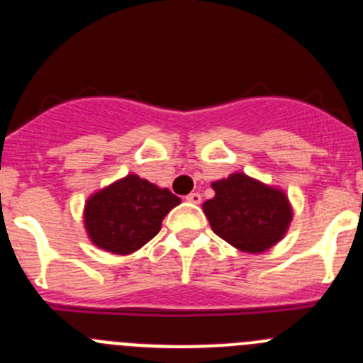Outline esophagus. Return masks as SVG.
Segmentation results:
<instances>
[{"label": "esophagus", "instance_id": "obj_1", "mask_svg": "<svg viewBox=\"0 0 363 363\" xmlns=\"http://www.w3.org/2000/svg\"><path fill=\"white\" fill-rule=\"evenodd\" d=\"M185 200L191 201V203H200L201 194L200 192H191V194H187V196H185Z\"/></svg>", "mask_w": 363, "mask_h": 363}]
</instances>
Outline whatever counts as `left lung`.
Wrapping results in <instances>:
<instances>
[{
  "instance_id": "obj_1",
  "label": "left lung",
  "mask_w": 363,
  "mask_h": 363,
  "mask_svg": "<svg viewBox=\"0 0 363 363\" xmlns=\"http://www.w3.org/2000/svg\"><path fill=\"white\" fill-rule=\"evenodd\" d=\"M214 198L203 213L221 240L243 252L259 255L277 245L293 220V209L281 189L265 185L243 172L213 182Z\"/></svg>"
}]
</instances>
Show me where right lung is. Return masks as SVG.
Here are the masks:
<instances>
[{"mask_svg":"<svg viewBox=\"0 0 363 363\" xmlns=\"http://www.w3.org/2000/svg\"><path fill=\"white\" fill-rule=\"evenodd\" d=\"M178 203L182 200L169 189L127 174L86 200L83 223L96 247L130 255L160 233L163 218Z\"/></svg>","mask_w":363,"mask_h":363,"instance_id":"add662e5","label":"right lung"}]
</instances>
